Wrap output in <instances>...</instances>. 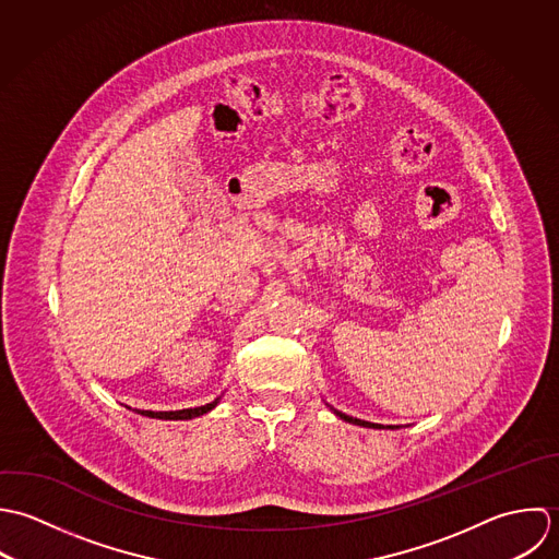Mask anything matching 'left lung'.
Instances as JSON below:
<instances>
[{
  "instance_id": "8db88e82",
  "label": "left lung",
  "mask_w": 559,
  "mask_h": 559,
  "mask_svg": "<svg viewBox=\"0 0 559 559\" xmlns=\"http://www.w3.org/2000/svg\"><path fill=\"white\" fill-rule=\"evenodd\" d=\"M333 413H335L338 419H343V421H347V424H352V426H360V428H373V430H395V428H400V426H382V424H369V421H362V419H356V417H349V415H345V413H341V411H335L333 406H329Z\"/></svg>"
}]
</instances>
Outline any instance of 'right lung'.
Instances as JSON below:
<instances>
[{
  "label": "right lung",
  "mask_w": 559,
  "mask_h": 559,
  "mask_svg": "<svg viewBox=\"0 0 559 559\" xmlns=\"http://www.w3.org/2000/svg\"><path fill=\"white\" fill-rule=\"evenodd\" d=\"M223 395L216 397L214 402L205 404V406H197V408H183V411H166V413H155V411H135L138 415L142 417H151V419H170V421H177V419H194V417H201L210 411H214L218 404H221Z\"/></svg>",
  "instance_id": "right-lung-1"
}]
</instances>
